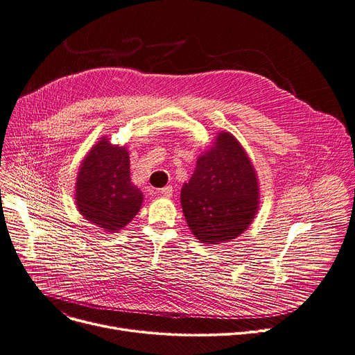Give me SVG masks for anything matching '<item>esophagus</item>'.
Returning a JSON list of instances; mask_svg holds the SVG:
<instances>
[{
	"mask_svg": "<svg viewBox=\"0 0 355 355\" xmlns=\"http://www.w3.org/2000/svg\"><path fill=\"white\" fill-rule=\"evenodd\" d=\"M159 194H163L164 197H173V187L171 185H167V187H164L163 189L159 191Z\"/></svg>",
	"mask_w": 355,
	"mask_h": 355,
	"instance_id": "obj_1",
	"label": "esophagus"
}]
</instances>
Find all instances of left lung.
Returning <instances> with one entry per match:
<instances>
[{
    "label": "left lung",
    "instance_id": "8db88e82",
    "mask_svg": "<svg viewBox=\"0 0 355 355\" xmlns=\"http://www.w3.org/2000/svg\"><path fill=\"white\" fill-rule=\"evenodd\" d=\"M181 207L194 236L218 245L242 235L259 209V180L248 153L230 132L216 135L181 188Z\"/></svg>",
    "mask_w": 355,
    "mask_h": 355
}]
</instances>
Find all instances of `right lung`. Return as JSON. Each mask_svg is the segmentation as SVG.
I'll use <instances>...</instances> for the list:
<instances>
[{
	"mask_svg": "<svg viewBox=\"0 0 355 355\" xmlns=\"http://www.w3.org/2000/svg\"><path fill=\"white\" fill-rule=\"evenodd\" d=\"M143 200V192L130 180L127 147L101 137L79 166L75 202L80 215L103 232L113 234L132 222Z\"/></svg>",
	"mask_w": 355,
	"mask_h": 355,
	"instance_id": "1",
	"label": "right lung"
}]
</instances>
